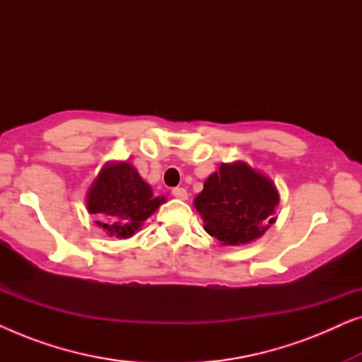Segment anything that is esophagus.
I'll return each instance as SVG.
<instances>
[{"instance_id": "esophagus-1", "label": "esophagus", "mask_w": 362, "mask_h": 362, "mask_svg": "<svg viewBox=\"0 0 362 362\" xmlns=\"http://www.w3.org/2000/svg\"><path fill=\"white\" fill-rule=\"evenodd\" d=\"M171 194L176 197V199H181V201H186L187 199V191L185 187H175V189L171 191Z\"/></svg>"}]
</instances>
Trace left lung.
<instances>
[{"label":"left lung","mask_w":362,"mask_h":362,"mask_svg":"<svg viewBox=\"0 0 362 362\" xmlns=\"http://www.w3.org/2000/svg\"><path fill=\"white\" fill-rule=\"evenodd\" d=\"M280 196L265 175L244 161L222 163L212 173L194 207L204 230L222 245H244L265 234L275 222Z\"/></svg>","instance_id":"8db88e82"}]
</instances>
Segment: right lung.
<instances>
[{
  "label": "right lung",
  "instance_id": "add662e5",
  "mask_svg": "<svg viewBox=\"0 0 362 362\" xmlns=\"http://www.w3.org/2000/svg\"><path fill=\"white\" fill-rule=\"evenodd\" d=\"M163 202L165 197L153 196L151 186L127 161L107 163L87 192V211L97 216V226L118 239L140 230Z\"/></svg>",
  "mask_w": 362,
  "mask_h": 362
}]
</instances>
